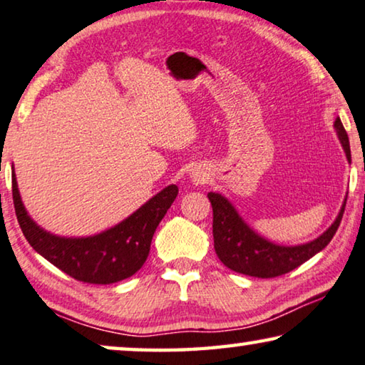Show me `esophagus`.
<instances>
[{"instance_id": "esophagus-1", "label": "esophagus", "mask_w": 365, "mask_h": 365, "mask_svg": "<svg viewBox=\"0 0 365 365\" xmlns=\"http://www.w3.org/2000/svg\"><path fill=\"white\" fill-rule=\"evenodd\" d=\"M209 171L205 170V168H200V166H195L190 170V179H192L194 184H204L209 181Z\"/></svg>"}]
</instances>
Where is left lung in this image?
<instances>
[{
	"label": "left lung",
	"mask_w": 365,
	"mask_h": 365,
	"mask_svg": "<svg viewBox=\"0 0 365 365\" xmlns=\"http://www.w3.org/2000/svg\"><path fill=\"white\" fill-rule=\"evenodd\" d=\"M333 127L346 153L347 163H351L349 138L339 117H336ZM346 199L347 192L334 222L319 237L300 245H280L262 237L253 227H250L225 195L209 192L214 210V248L218 259L235 272L259 279L277 277L290 272L319 253L331 241L343 218Z\"/></svg>",
	"instance_id": "8db88e82"
}]
</instances>
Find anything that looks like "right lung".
I'll return each instance as SVG.
<instances>
[{
    "label": "right lung",
    "mask_w": 365,
    "mask_h": 365,
    "mask_svg": "<svg viewBox=\"0 0 365 365\" xmlns=\"http://www.w3.org/2000/svg\"><path fill=\"white\" fill-rule=\"evenodd\" d=\"M176 195L178 186L170 184L104 232L89 237H60L47 232L29 215L13 168L14 209L26 240L53 266L88 284H114L133 276L147 261L155 230Z\"/></svg>",
    "instance_id": "1"
}]
</instances>
